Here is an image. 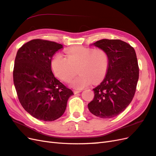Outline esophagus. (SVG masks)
Segmentation results:
<instances>
[{
	"mask_svg": "<svg viewBox=\"0 0 156 156\" xmlns=\"http://www.w3.org/2000/svg\"><path fill=\"white\" fill-rule=\"evenodd\" d=\"M81 91H82V90H74V94L80 93V92H81Z\"/></svg>",
	"mask_w": 156,
	"mask_h": 156,
	"instance_id": "esophagus-1",
	"label": "esophagus"
}]
</instances>
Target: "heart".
Wrapping results in <instances>:
<instances>
[{
    "label": "heart",
    "mask_w": 156,
    "mask_h": 156,
    "mask_svg": "<svg viewBox=\"0 0 156 156\" xmlns=\"http://www.w3.org/2000/svg\"><path fill=\"white\" fill-rule=\"evenodd\" d=\"M65 54L66 57L61 54L55 55L51 61L52 69L61 80L70 82L76 69L79 75L70 83L75 88H82L91 80L96 83L105 77L109 58L104 50L76 46L66 49Z\"/></svg>",
    "instance_id": "b5f03b06"
}]
</instances>
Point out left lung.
I'll return each mask as SVG.
<instances>
[{
  "instance_id": "1",
  "label": "left lung",
  "mask_w": 156,
  "mask_h": 156,
  "mask_svg": "<svg viewBox=\"0 0 156 156\" xmlns=\"http://www.w3.org/2000/svg\"><path fill=\"white\" fill-rule=\"evenodd\" d=\"M104 50L108 69L102 82L95 87L94 98L88 103L95 116L109 119L125 111L133 100L139 78V67L134 48L120 39L99 40L94 43Z\"/></svg>"
}]
</instances>
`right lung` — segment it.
<instances>
[{"mask_svg":"<svg viewBox=\"0 0 156 156\" xmlns=\"http://www.w3.org/2000/svg\"><path fill=\"white\" fill-rule=\"evenodd\" d=\"M61 44L41 39L27 42L16 56L13 79L18 98L27 113L44 121H53L65 113L74 95L55 77L51 59Z\"/></svg>","mask_w":156,"mask_h":156,"instance_id":"1","label":"right lung"}]
</instances>
